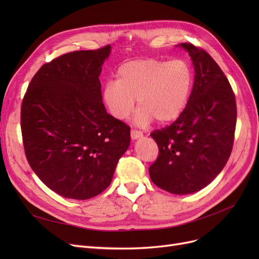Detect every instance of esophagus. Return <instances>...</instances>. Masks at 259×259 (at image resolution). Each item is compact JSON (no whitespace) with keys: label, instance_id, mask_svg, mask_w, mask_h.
<instances>
[{"label":"esophagus","instance_id":"34e87169","mask_svg":"<svg viewBox=\"0 0 259 259\" xmlns=\"http://www.w3.org/2000/svg\"><path fill=\"white\" fill-rule=\"evenodd\" d=\"M143 132L142 131H137V130H132L131 131V137L132 139H137V138H140L143 137Z\"/></svg>","mask_w":259,"mask_h":259}]
</instances>
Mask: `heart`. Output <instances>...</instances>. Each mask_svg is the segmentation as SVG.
<instances>
[{
  "label": "heart",
  "mask_w": 259,
  "mask_h": 259,
  "mask_svg": "<svg viewBox=\"0 0 259 259\" xmlns=\"http://www.w3.org/2000/svg\"><path fill=\"white\" fill-rule=\"evenodd\" d=\"M193 88V72L183 59H136L123 64L116 80L105 84L103 100L112 116L127 119L137 100L136 120L147 124L176 120L189 101Z\"/></svg>",
  "instance_id": "obj_1"
}]
</instances>
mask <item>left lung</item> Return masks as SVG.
<instances>
[{
    "instance_id": "left-lung-1",
    "label": "left lung",
    "mask_w": 259,
    "mask_h": 259,
    "mask_svg": "<svg viewBox=\"0 0 259 259\" xmlns=\"http://www.w3.org/2000/svg\"><path fill=\"white\" fill-rule=\"evenodd\" d=\"M194 66V83L183 113L150 136L159 155L149 167L154 185L174 194L206 187L228 161L237 124V104L231 85L204 50L180 43Z\"/></svg>"
}]
</instances>
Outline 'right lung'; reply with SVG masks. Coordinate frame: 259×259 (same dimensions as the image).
Masks as SVG:
<instances>
[{"instance_id": "1", "label": "right lung", "mask_w": 259, "mask_h": 259, "mask_svg": "<svg viewBox=\"0 0 259 259\" xmlns=\"http://www.w3.org/2000/svg\"><path fill=\"white\" fill-rule=\"evenodd\" d=\"M111 46L44 64L23 96L20 126L31 168L61 197L88 200L111 184L131 128L108 114L99 75Z\"/></svg>"}]
</instances>
